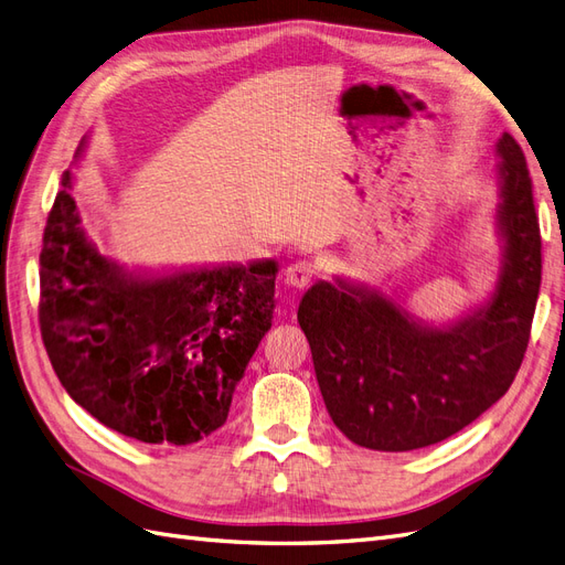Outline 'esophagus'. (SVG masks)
I'll return each instance as SVG.
<instances>
[{"mask_svg":"<svg viewBox=\"0 0 565 565\" xmlns=\"http://www.w3.org/2000/svg\"><path fill=\"white\" fill-rule=\"evenodd\" d=\"M316 264L313 262H295V264H289L287 266V270H285V280H287V285H292V287H306L309 285L313 278H316Z\"/></svg>","mask_w":565,"mask_h":565,"instance_id":"1","label":"esophagus"}]
</instances>
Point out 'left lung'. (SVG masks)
Returning a JSON list of instances; mask_svg holds the SVG:
<instances>
[{"label":"left lung","mask_w":565,"mask_h":565,"mask_svg":"<svg viewBox=\"0 0 565 565\" xmlns=\"http://www.w3.org/2000/svg\"><path fill=\"white\" fill-rule=\"evenodd\" d=\"M507 237L492 299L450 328H424L398 303L361 287L313 285L299 306L322 401L355 446L407 452L465 429L514 382L542 280L533 181L511 134L500 143Z\"/></svg>","instance_id":"obj_1"}]
</instances>
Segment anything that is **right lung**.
I'll use <instances>...</instances> for the list:
<instances>
[{
  "instance_id": "obj_1",
  "label": "right lung",
  "mask_w": 565,
  "mask_h": 565,
  "mask_svg": "<svg viewBox=\"0 0 565 565\" xmlns=\"http://www.w3.org/2000/svg\"><path fill=\"white\" fill-rule=\"evenodd\" d=\"M61 185L40 252V330L56 377L122 436L152 446L210 436L270 330L276 264L134 280L84 235L71 172Z\"/></svg>"
}]
</instances>
